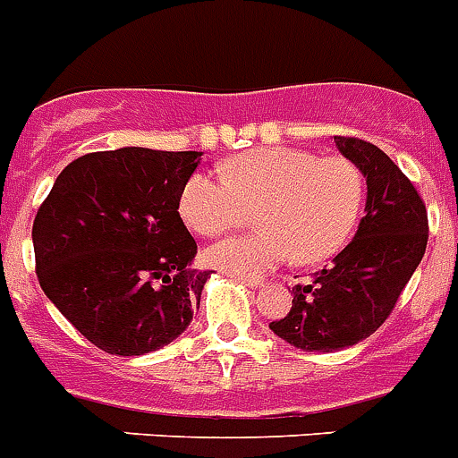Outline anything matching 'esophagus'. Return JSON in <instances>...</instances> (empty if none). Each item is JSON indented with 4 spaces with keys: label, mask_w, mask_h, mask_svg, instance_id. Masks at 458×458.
I'll use <instances>...</instances> for the list:
<instances>
[{
    "label": "esophagus",
    "mask_w": 458,
    "mask_h": 458,
    "mask_svg": "<svg viewBox=\"0 0 458 458\" xmlns=\"http://www.w3.org/2000/svg\"><path fill=\"white\" fill-rule=\"evenodd\" d=\"M233 277H236L238 283L245 284V287H250V289H257L261 284L259 277H243V276H233Z\"/></svg>",
    "instance_id": "34e87169"
}]
</instances>
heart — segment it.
<instances>
[{"label":"heart","instance_id":"b5f03b06","mask_svg":"<svg viewBox=\"0 0 458 458\" xmlns=\"http://www.w3.org/2000/svg\"><path fill=\"white\" fill-rule=\"evenodd\" d=\"M220 175L191 174L181 191V217L199 236H220L250 222L248 236L206 250L220 271L255 277L294 255L315 264L347 243L363 203V174L347 157H322L296 148H261L222 166Z\"/></svg>","mask_w":458,"mask_h":458}]
</instances>
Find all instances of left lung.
Returning a JSON list of instances; mask_svg holds the SVG:
<instances>
[{
	"label": "left lung",
	"instance_id": "1",
	"mask_svg": "<svg viewBox=\"0 0 458 458\" xmlns=\"http://www.w3.org/2000/svg\"><path fill=\"white\" fill-rule=\"evenodd\" d=\"M366 178V215L329 267L296 284L287 318L271 331L306 352H335L369 338L392 315L428 241L424 199L408 175L369 140L334 136Z\"/></svg>",
	"mask_w": 458,
	"mask_h": 458
}]
</instances>
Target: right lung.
I'll use <instances>...</instances> for the list:
<instances>
[{"instance_id":"obj_1","label":"right lung","mask_w":458,"mask_h":458,"mask_svg":"<svg viewBox=\"0 0 458 458\" xmlns=\"http://www.w3.org/2000/svg\"><path fill=\"white\" fill-rule=\"evenodd\" d=\"M201 152H89L55 181L32 226L37 277L92 345L139 357L190 327L208 271L178 213Z\"/></svg>"}]
</instances>
